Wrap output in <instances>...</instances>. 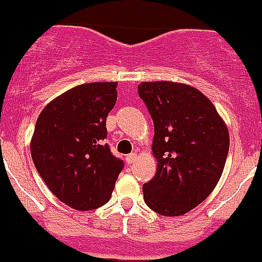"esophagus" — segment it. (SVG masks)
<instances>
[{
	"label": "esophagus",
	"instance_id": "1",
	"mask_svg": "<svg viewBox=\"0 0 262 262\" xmlns=\"http://www.w3.org/2000/svg\"><path fill=\"white\" fill-rule=\"evenodd\" d=\"M136 158H137L136 152H131V154H128L127 157H126V160H127L128 164H132V163H134L135 160H136Z\"/></svg>",
	"mask_w": 262,
	"mask_h": 262
}]
</instances>
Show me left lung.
Returning a JSON list of instances; mask_svg holds the SVG:
<instances>
[{
    "label": "left lung",
    "mask_w": 262,
    "mask_h": 262,
    "mask_svg": "<svg viewBox=\"0 0 262 262\" xmlns=\"http://www.w3.org/2000/svg\"><path fill=\"white\" fill-rule=\"evenodd\" d=\"M154 122L157 172L142 186L145 204L165 216L183 215L215 188L229 151L228 128L201 92L170 81L137 86Z\"/></svg>",
    "instance_id": "left-lung-1"
}]
</instances>
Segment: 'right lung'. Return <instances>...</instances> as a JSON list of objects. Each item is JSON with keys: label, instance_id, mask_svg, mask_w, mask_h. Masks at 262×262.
I'll return each mask as SVG.
<instances>
[{"label": "right lung", "instance_id": "right-lung-1", "mask_svg": "<svg viewBox=\"0 0 262 262\" xmlns=\"http://www.w3.org/2000/svg\"><path fill=\"white\" fill-rule=\"evenodd\" d=\"M116 100L117 82L82 84L52 100L38 117L33 162L49 190L70 208L85 211L107 204L125 165L104 141Z\"/></svg>", "mask_w": 262, "mask_h": 262}]
</instances>
